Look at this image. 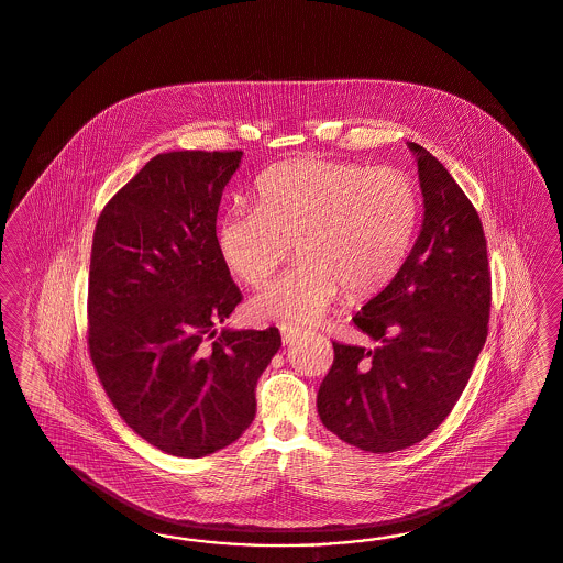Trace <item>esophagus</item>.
Listing matches in <instances>:
<instances>
[{"instance_id": "esophagus-1", "label": "esophagus", "mask_w": 563, "mask_h": 563, "mask_svg": "<svg viewBox=\"0 0 563 563\" xmlns=\"http://www.w3.org/2000/svg\"><path fill=\"white\" fill-rule=\"evenodd\" d=\"M280 334H283V343L292 345L295 341H299L303 336V330L292 327V324H280Z\"/></svg>"}]
</instances>
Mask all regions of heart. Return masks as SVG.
Masks as SVG:
<instances>
[{
	"label": "heart",
	"instance_id": "b5f03b06",
	"mask_svg": "<svg viewBox=\"0 0 563 563\" xmlns=\"http://www.w3.org/2000/svg\"><path fill=\"white\" fill-rule=\"evenodd\" d=\"M418 191L406 173L322 157L292 159L255 183V208L218 224L227 266L262 287L295 250L303 260L253 299L262 318L313 322L345 289L380 291L397 274L418 222Z\"/></svg>",
	"mask_w": 563,
	"mask_h": 563
}]
</instances>
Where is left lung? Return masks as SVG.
<instances>
[{
    "label": "left lung",
    "mask_w": 563,
    "mask_h": 563,
    "mask_svg": "<svg viewBox=\"0 0 563 563\" xmlns=\"http://www.w3.org/2000/svg\"><path fill=\"white\" fill-rule=\"evenodd\" d=\"M424 222L408 260L353 316L374 351L332 341L318 390L322 424L369 453L416 445L451 413L485 347L490 268L481 216L418 143Z\"/></svg>",
    "instance_id": "obj_1"
}]
</instances>
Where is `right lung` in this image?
<instances>
[{
  "mask_svg": "<svg viewBox=\"0 0 563 563\" xmlns=\"http://www.w3.org/2000/svg\"><path fill=\"white\" fill-rule=\"evenodd\" d=\"M243 152L152 157L101 210L93 233L87 345L120 418L150 445L203 457L255 418V385L278 329L220 330L243 295L216 216Z\"/></svg>",
  "mask_w": 563,
  "mask_h": 563,
  "instance_id": "add662e5",
  "label": "right lung"
}]
</instances>
